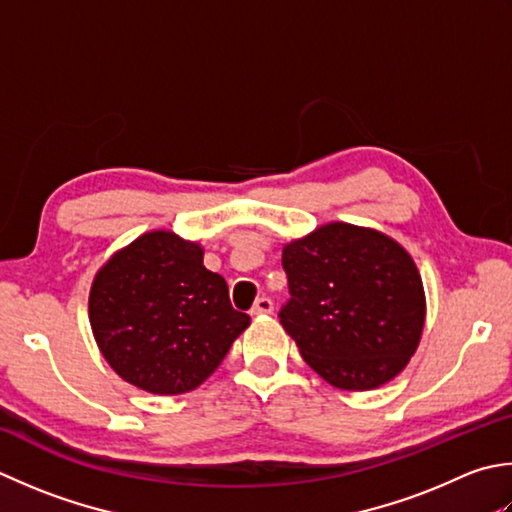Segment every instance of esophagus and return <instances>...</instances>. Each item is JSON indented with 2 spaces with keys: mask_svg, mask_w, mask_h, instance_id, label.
<instances>
[{
  "mask_svg": "<svg viewBox=\"0 0 512 512\" xmlns=\"http://www.w3.org/2000/svg\"><path fill=\"white\" fill-rule=\"evenodd\" d=\"M273 313V299L270 297H259L257 302H255V306L250 308V315L253 317H257V315H270Z\"/></svg>",
  "mask_w": 512,
  "mask_h": 512,
  "instance_id": "1",
  "label": "esophagus"
}]
</instances>
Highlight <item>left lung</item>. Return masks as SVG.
Here are the masks:
<instances>
[{"label": "left lung", "instance_id": "left-lung-1", "mask_svg": "<svg viewBox=\"0 0 512 512\" xmlns=\"http://www.w3.org/2000/svg\"><path fill=\"white\" fill-rule=\"evenodd\" d=\"M282 266L290 299L279 322L319 377L370 390L402 373L422 339L426 295L395 239L333 222L286 244Z\"/></svg>", "mask_w": 512, "mask_h": 512}]
</instances>
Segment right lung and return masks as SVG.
I'll use <instances>...</instances> for the list:
<instances>
[{
  "instance_id": "1",
  "label": "right lung",
  "mask_w": 512,
  "mask_h": 512,
  "mask_svg": "<svg viewBox=\"0 0 512 512\" xmlns=\"http://www.w3.org/2000/svg\"><path fill=\"white\" fill-rule=\"evenodd\" d=\"M88 317L110 368L153 395L206 382L250 324L204 248L170 230L144 233L97 270Z\"/></svg>"
}]
</instances>
